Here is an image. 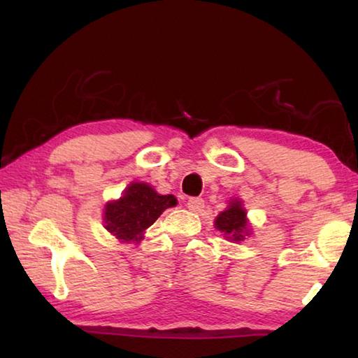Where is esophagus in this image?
Masks as SVG:
<instances>
[{
  "label": "esophagus",
  "mask_w": 358,
  "mask_h": 358,
  "mask_svg": "<svg viewBox=\"0 0 358 358\" xmlns=\"http://www.w3.org/2000/svg\"><path fill=\"white\" fill-rule=\"evenodd\" d=\"M186 207L189 208L191 211H202L203 210V207H205V202H203V199L202 197H191L189 201H187V203H186Z\"/></svg>",
  "instance_id": "1"
}]
</instances>
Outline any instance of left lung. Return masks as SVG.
<instances>
[{
	"label": "left lung",
	"instance_id": "obj_1",
	"mask_svg": "<svg viewBox=\"0 0 358 358\" xmlns=\"http://www.w3.org/2000/svg\"><path fill=\"white\" fill-rule=\"evenodd\" d=\"M215 227L234 243L245 240L246 235L250 234V227H248L246 210L241 205V201L235 199L229 202V207L216 216Z\"/></svg>",
	"mask_w": 358,
	"mask_h": 358
}]
</instances>
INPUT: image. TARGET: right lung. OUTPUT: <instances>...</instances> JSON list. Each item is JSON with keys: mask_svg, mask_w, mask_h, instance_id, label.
<instances>
[{"mask_svg": "<svg viewBox=\"0 0 358 358\" xmlns=\"http://www.w3.org/2000/svg\"><path fill=\"white\" fill-rule=\"evenodd\" d=\"M175 205L177 199L172 194L161 196L150 185L136 181L126 187L123 197L106 205L104 227L120 241L137 243L162 211Z\"/></svg>", "mask_w": 358, "mask_h": 358, "instance_id": "obj_1", "label": "right lung"}]
</instances>
